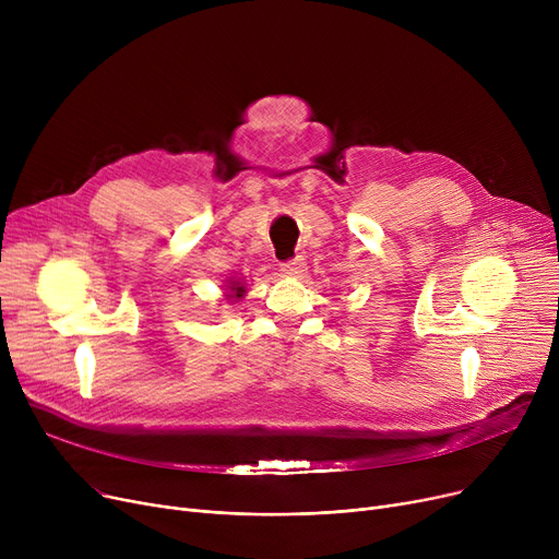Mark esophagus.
Wrapping results in <instances>:
<instances>
[{
	"label": "esophagus",
	"mask_w": 559,
	"mask_h": 559,
	"mask_svg": "<svg viewBox=\"0 0 559 559\" xmlns=\"http://www.w3.org/2000/svg\"><path fill=\"white\" fill-rule=\"evenodd\" d=\"M281 272L287 274V276H304L306 274V260L301 255L292 258V260L281 264Z\"/></svg>",
	"instance_id": "1"
}]
</instances>
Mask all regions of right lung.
<instances>
[{"label":"right lung","mask_w":559,"mask_h":559,"mask_svg":"<svg viewBox=\"0 0 559 559\" xmlns=\"http://www.w3.org/2000/svg\"><path fill=\"white\" fill-rule=\"evenodd\" d=\"M226 289H228V295H226L228 299H242V295L247 292L240 281H233V278H230V283L226 285Z\"/></svg>","instance_id":"right-lung-1"}]
</instances>
